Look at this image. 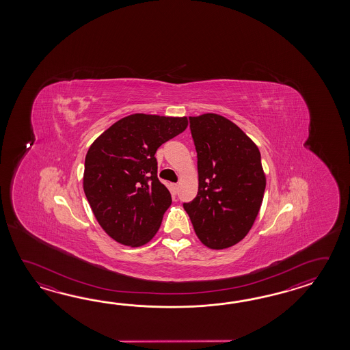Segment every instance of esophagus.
<instances>
[{"instance_id":"esophagus-1","label":"esophagus","mask_w":350,"mask_h":350,"mask_svg":"<svg viewBox=\"0 0 350 350\" xmlns=\"http://www.w3.org/2000/svg\"><path fill=\"white\" fill-rule=\"evenodd\" d=\"M172 193H176L178 191V184H172Z\"/></svg>"}]
</instances>
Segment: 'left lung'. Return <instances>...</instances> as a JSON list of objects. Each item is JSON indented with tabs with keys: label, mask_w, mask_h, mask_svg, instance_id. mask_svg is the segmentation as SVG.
<instances>
[{
	"label": "left lung",
	"mask_w": 350,
	"mask_h": 350,
	"mask_svg": "<svg viewBox=\"0 0 350 350\" xmlns=\"http://www.w3.org/2000/svg\"><path fill=\"white\" fill-rule=\"evenodd\" d=\"M189 120L198 152L199 190L184 208L204 245L226 249L245 238L259 214L267 185L260 151L221 115Z\"/></svg>",
	"instance_id": "left-lung-1"
}]
</instances>
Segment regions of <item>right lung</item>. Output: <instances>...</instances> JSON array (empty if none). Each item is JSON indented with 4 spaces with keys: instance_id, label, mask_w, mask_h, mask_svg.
Instances as JSON below:
<instances>
[{
    "instance_id": "obj_1",
    "label": "right lung",
    "mask_w": 350,
    "mask_h": 350,
    "mask_svg": "<svg viewBox=\"0 0 350 350\" xmlns=\"http://www.w3.org/2000/svg\"><path fill=\"white\" fill-rule=\"evenodd\" d=\"M187 118L134 113L100 135L85 157L83 191L105 232L124 245L155 237L172 195L157 178V150L181 134Z\"/></svg>"
}]
</instances>
